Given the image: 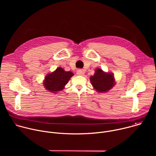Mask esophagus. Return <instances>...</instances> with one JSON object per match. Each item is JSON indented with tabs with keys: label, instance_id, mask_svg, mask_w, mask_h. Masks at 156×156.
I'll list each match as a JSON object with an SVG mask.
<instances>
[{
	"label": "esophagus",
	"instance_id": "esophagus-1",
	"mask_svg": "<svg viewBox=\"0 0 156 156\" xmlns=\"http://www.w3.org/2000/svg\"><path fill=\"white\" fill-rule=\"evenodd\" d=\"M76 74H77L78 75H80V76H83V75H84V72L83 70H82L79 69V70H77Z\"/></svg>",
	"mask_w": 156,
	"mask_h": 156
}]
</instances>
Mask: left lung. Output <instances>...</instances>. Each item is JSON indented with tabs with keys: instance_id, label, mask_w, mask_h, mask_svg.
<instances>
[{
	"instance_id": "obj_1",
	"label": "left lung",
	"mask_w": 156,
	"mask_h": 156,
	"mask_svg": "<svg viewBox=\"0 0 156 156\" xmlns=\"http://www.w3.org/2000/svg\"><path fill=\"white\" fill-rule=\"evenodd\" d=\"M90 81L95 90L99 93H105L115 84L112 74L105 73L101 69H98L94 75L90 77Z\"/></svg>"
}]
</instances>
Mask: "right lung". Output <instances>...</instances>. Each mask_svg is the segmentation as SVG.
I'll return each mask as SVG.
<instances>
[{
  "label": "right lung",
  "instance_id": "obj_1",
  "mask_svg": "<svg viewBox=\"0 0 156 156\" xmlns=\"http://www.w3.org/2000/svg\"><path fill=\"white\" fill-rule=\"evenodd\" d=\"M73 75L71 72H65L63 69L58 67L54 72L46 75L44 81V87L48 91L57 93L63 90Z\"/></svg>",
  "mask_w": 156,
  "mask_h": 156
}]
</instances>
